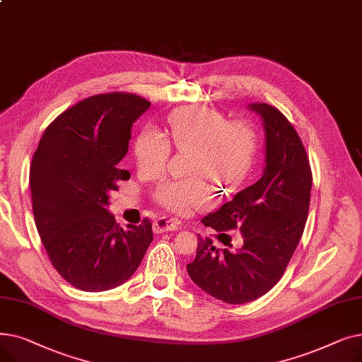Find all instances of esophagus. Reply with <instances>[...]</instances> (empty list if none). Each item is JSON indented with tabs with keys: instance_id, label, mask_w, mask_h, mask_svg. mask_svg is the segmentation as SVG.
<instances>
[{
	"instance_id": "1",
	"label": "esophagus",
	"mask_w": 362,
	"mask_h": 362,
	"mask_svg": "<svg viewBox=\"0 0 362 362\" xmlns=\"http://www.w3.org/2000/svg\"><path fill=\"white\" fill-rule=\"evenodd\" d=\"M179 229V221L168 218V217H158L154 223V230L157 233H164V232H175Z\"/></svg>"
}]
</instances>
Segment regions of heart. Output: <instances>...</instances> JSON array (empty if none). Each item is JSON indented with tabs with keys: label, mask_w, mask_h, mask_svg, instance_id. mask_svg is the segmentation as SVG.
Here are the masks:
<instances>
[{
	"label": "heart",
	"mask_w": 362,
	"mask_h": 362,
	"mask_svg": "<svg viewBox=\"0 0 362 362\" xmlns=\"http://www.w3.org/2000/svg\"><path fill=\"white\" fill-rule=\"evenodd\" d=\"M170 135L177 149H194L191 170L216 179L223 189L239 186L255 164L257 133L246 120L227 122L224 114L205 105L182 107L170 119ZM139 170L161 171L171 154V145L154 127H144L133 144ZM204 175L163 180L156 198L176 213L205 210L214 202V187Z\"/></svg>",
	"instance_id": "heart-1"
}]
</instances>
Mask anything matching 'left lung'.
<instances>
[{
    "mask_svg": "<svg viewBox=\"0 0 362 362\" xmlns=\"http://www.w3.org/2000/svg\"><path fill=\"white\" fill-rule=\"evenodd\" d=\"M265 129L261 179L202 218L218 232L242 233L240 250H216L198 235L197 257L186 265L198 286L223 302L245 303L267 293L281 279L308 217L313 173L307 151L292 123L269 104H251Z\"/></svg>",
    "mask_w": 362,
    "mask_h": 362,
    "instance_id": "left-lung-1",
    "label": "left lung"
}]
</instances>
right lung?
Masks as SVG:
<instances>
[{
	"label": "right lung",
	"mask_w": 362,
	"mask_h": 362,
	"mask_svg": "<svg viewBox=\"0 0 362 362\" xmlns=\"http://www.w3.org/2000/svg\"><path fill=\"white\" fill-rule=\"evenodd\" d=\"M149 101L129 92L98 93L63 111L44 132L29 183L37 233L54 269L85 292L120 286L136 272L152 242V224L124 230L108 213V194L130 173L132 123Z\"/></svg>",
	"instance_id": "1"
}]
</instances>
